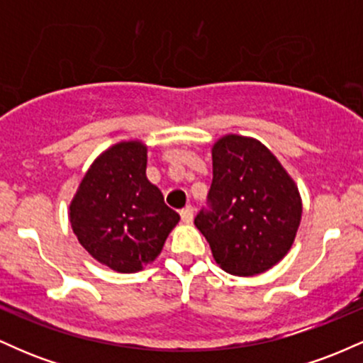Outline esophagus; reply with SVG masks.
Returning a JSON list of instances; mask_svg holds the SVG:
<instances>
[{"instance_id": "esophagus-1", "label": "esophagus", "mask_w": 363, "mask_h": 363, "mask_svg": "<svg viewBox=\"0 0 363 363\" xmlns=\"http://www.w3.org/2000/svg\"><path fill=\"white\" fill-rule=\"evenodd\" d=\"M193 215H194V210H193V206H191V205H187L186 208H182V210H181V218H182V222L189 223L191 220H193Z\"/></svg>"}]
</instances>
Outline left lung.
<instances>
[{"label": "left lung", "instance_id": "left-lung-1", "mask_svg": "<svg viewBox=\"0 0 363 363\" xmlns=\"http://www.w3.org/2000/svg\"><path fill=\"white\" fill-rule=\"evenodd\" d=\"M208 208L194 218L215 261L237 277L283 259L301 225L302 201L277 157L254 138L227 135L211 150Z\"/></svg>", "mask_w": 363, "mask_h": 363}]
</instances>
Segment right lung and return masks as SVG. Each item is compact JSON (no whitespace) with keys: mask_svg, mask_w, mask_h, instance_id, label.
Masks as SVG:
<instances>
[{"mask_svg":"<svg viewBox=\"0 0 363 363\" xmlns=\"http://www.w3.org/2000/svg\"><path fill=\"white\" fill-rule=\"evenodd\" d=\"M69 222L91 257L114 272L135 273L160 254L179 215L147 179V147L121 141L85 174Z\"/></svg>","mask_w":363,"mask_h":363,"instance_id":"obj_1","label":"right lung"}]
</instances>
